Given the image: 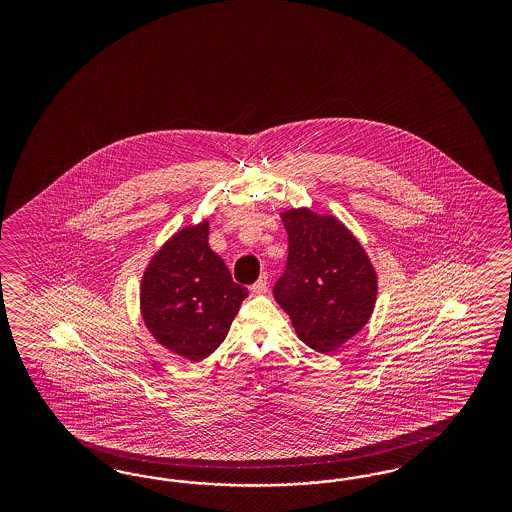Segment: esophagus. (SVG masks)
Returning <instances> with one entry per match:
<instances>
[{
	"label": "esophagus",
	"mask_w": 512,
	"mask_h": 512,
	"mask_svg": "<svg viewBox=\"0 0 512 512\" xmlns=\"http://www.w3.org/2000/svg\"><path fill=\"white\" fill-rule=\"evenodd\" d=\"M266 285H268V274L263 272V274L259 276V279L251 285V291H253V293H257V295H261V293L266 291Z\"/></svg>",
	"instance_id": "obj_1"
}]
</instances>
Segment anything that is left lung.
Wrapping results in <instances>:
<instances>
[{"mask_svg":"<svg viewBox=\"0 0 512 512\" xmlns=\"http://www.w3.org/2000/svg\"><path fill=\"white\" fill-rule=\"evenodd\" d=\"M281 221L289 257L274 296L300 340L319 353H332L372 317L377 298L372 261L338 217L291 208L281 212Z\"/></svg>","mask_w":512,"mask_h":512,"instance_id":"obj_1","label":"left lung"}]
</instances>
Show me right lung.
Here are the masks:
<instances>
[{
    "label": "right lung",
    "instance_id": "right-lung-1",
    "mask_svg": "<svg viewBox=\"0 0 512 512\" xmlns=\"http://www.w3.org/2000/svg\"><path fill=\"white\" fill-rule=\"evenodd\" d=\"M210 223L182 227L150 259L140 281L142 321L157 343L199 362L225 340L248 289L208 246Z\"/></svg>",
    "mask_w": 512,
    "mask_h": 512
}]
</instances>
